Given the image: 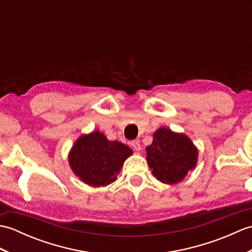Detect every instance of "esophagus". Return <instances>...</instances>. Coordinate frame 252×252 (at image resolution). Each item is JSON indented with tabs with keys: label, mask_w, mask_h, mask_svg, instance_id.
<instances>
[{
	"label": "esophagus",
	"mask_w": 252,
	"mask_h": 252,
	"mask_svg": "<svg viewBox=\"0 0 252 252\" xmlns=\"http://www.w3.org/2000/svg\"><path fill=\"white\" fill-rule=\"evenodd\" d=\"M131 145H132V147H133V149H134V151H136V152L141 151V144L138 141H132Z\"/></svg>",
	"instance_id": "1"
}]
</instances>
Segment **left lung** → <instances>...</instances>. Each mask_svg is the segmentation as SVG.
<instances>
[{
  "instance_id": "left-lung-1",
  "label": "left lung",
  "mask_w": 252,
  "mask_h": 252,
  "mask_svg": "<svg viewBox=\"0 0 252 252\" xmlns=\"http://www.w3.org/2000/svg\"><path fill=\"white\" fill-rule=\"evenodd\" d=\"M147 163L153 175L164 184H175L196 167L198 151L190 138L182 133L160 127L146 147Z\"/></svg>"
}]
</instances>
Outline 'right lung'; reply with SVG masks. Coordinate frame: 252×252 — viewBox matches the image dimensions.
Here are the masks:
<instances>
[{"label": "right lung", "instance_id": "add662e5", "mask_svg": "<svg viewBox=\"0 0 252 252\" xmlns=\"http://www.w3.org/2000/svg\"><path fill=\"white\" fill-rule=\"evenodd\" d=\"M132 149L118 141H108L98 131L80 136L69 153L73 173L90 186H106L117 180Z\"/></svg>", "mask_w": 252, "mask_h": 252}]
</instances>
